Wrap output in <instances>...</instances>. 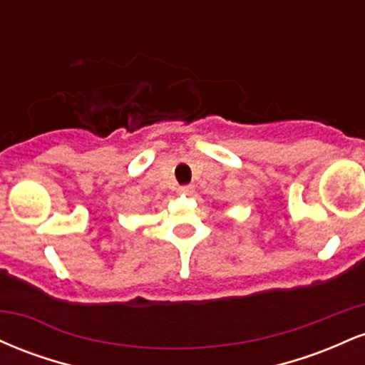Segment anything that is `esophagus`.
Segmentation results:
<instances>
[{
	"instance_id": "esophagus-1",
	"label": "esophagus",
	"mask_w": 365,
	"mask_h": 365,
	"mask_svg": "<svg viewBox=\"0 0 365 365\" xmlns=\"http://www.w3.org/2000/svg\"><path fill=\"white\" fill-rule=\"evenodd\" d=\"M180 192H182V194H192V192H194V185H182L180 187Z\"/></svg>"
}]
</instances>
